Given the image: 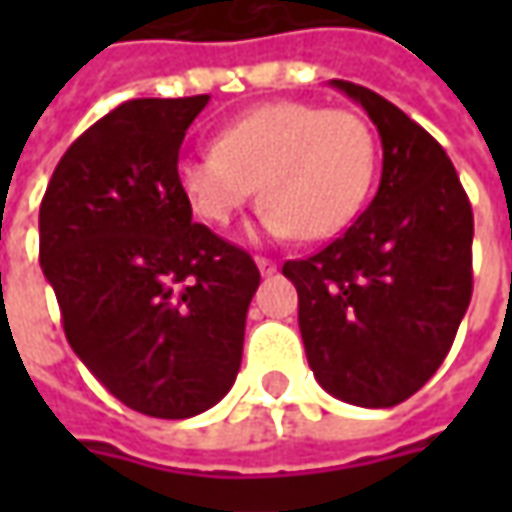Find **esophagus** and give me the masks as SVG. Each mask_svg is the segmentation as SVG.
<instances>
[{"label": "esophagus", "instance_id": "obj_1", "mask_svg": "<svg viewBox=\"0 0 512 512\" xmlns=\"http://www.w3.org/2000/svg\"><path fill=\"white\" fill-rule=\"evenodd\" d=\"M256 267H259L262 276H273V273H276V262H273V259H265V256H256Z\"/></svg>", "mask_w": 512, "mask_h": 512}]
</instances>
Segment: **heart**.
Wrapping results in <instances>:
<instances>
[{"instance_id":"obj_1","label":"heart","mask_w":512,"mask_h":512,"mask_svg":"<svg viewBox=\"0 0 512 512\" xmlns=\"http://www.w3.org/2000/svg\"><path fill=\"white\" fill-rule=\"evenodd\" d=\"M376 142L362 116L307 102H270L230 122L216 148L190 153L176 176L210 225H227L259 193L270 236L330 239L362 210Z\"/></svg>"}]
</instances>
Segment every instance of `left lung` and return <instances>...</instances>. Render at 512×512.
Here are the masks:
<instances>
[{"label":"left lung","mask_w":512,"mask_h":512,"mask_svg":"<svg viewBox=\"0 0 512 512\" xmlns=\"http://www.w3.org/2000/svg\"><path fill=\"white\" fill-rule=\"evenodd\" d=\"M382 139V182L316 256L285 262L307 364L359 407L410 399L444 362L473 293V210L444 148L379 93L333 79Z\"/></svg>","instance_id":"obj_1"}]
</instances>
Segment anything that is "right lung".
<instances>
[{
  "instance_id": "1",
  "label": "right lung",
  "mask_w": 512,
  "mask_h": 512,
  "mask_svg": "<svg viewBox=\"0 0 512 512\" xmlns=\"http://www.w3.org/2000/svg\"><path fill=\"white\" fill-rule=\"evenodd\" d=\"M210 96L130 99L50 176L39 265L73 353L130 410L190 419L236 382L259 270L205 225L179 185V148Z\"/></svg>"
}]
</instances>
